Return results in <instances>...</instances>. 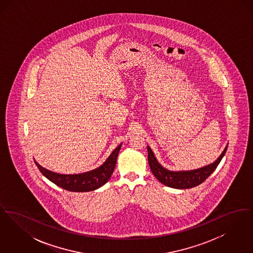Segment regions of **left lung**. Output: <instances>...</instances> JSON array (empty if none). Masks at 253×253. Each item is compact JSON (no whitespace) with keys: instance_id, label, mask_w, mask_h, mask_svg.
<instances>
[{"instance_id":"8db88e82","label":"left lung","mask_w":253,"mask_h":253,"mask_svg":"<svg viewBox=\"0 0 253 253\" xmlns=\"http://www.w3.org/2000/svg\"><path fill=\"white\" fill-rule=\"evenodd\" d=\"M228 146L225 148L220 157L217 158L215 162L205 166L202 168L193 169V170H180V171H172L167 169L163 168L157 160L153 151L149 146H147L148 150V162L150 168L157 180L174 189H191L196 187L203 183L217 168L218 164L222 160L227 152Z\"/></svg>"}]
</instances>
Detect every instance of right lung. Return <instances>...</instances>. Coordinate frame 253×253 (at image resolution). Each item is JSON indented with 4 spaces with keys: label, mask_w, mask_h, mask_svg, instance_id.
I'll list each match as a JSON object with an SVG mask.
<instances>
[{
    "label": "right lung",
    "mask_w": 253,
    "mask_h": 253,
    "mask_svg": "<svg viewBox=\"0 0 253 253\" xmlns=\"http://www.w3.org/2000/svg\"><path fill=\"white\" fill-rule=\"evenodd\" d=\"M121 147V144L119 145L112 152L106 161L98 168L78 174H60L42 167L37 161H35V163L41 172L47 179L60 188L76 193L91 192L100 188L106 182H108L116 166Z\"/></svg>",
    "instance_id": "1"
}]
</instances>
